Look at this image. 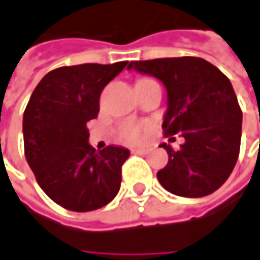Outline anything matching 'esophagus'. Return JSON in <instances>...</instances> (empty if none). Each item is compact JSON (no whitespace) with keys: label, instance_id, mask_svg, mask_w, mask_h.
<instances>
[{"label":"esophagus","instance_id":"obj_1","mask_svg":"<svg viewBox=\"0 0 260 260\" xmlns=\"http://www.w3.org/2000/svg\"><path fill=\"white\" fill-rule=\"evenodd\" d=\"M132 153L143 154V156H146V154L149 153V150H147V149H135V150H132Z\"/></svg>","mask_w":260,"mask_h":260}]
</instances>
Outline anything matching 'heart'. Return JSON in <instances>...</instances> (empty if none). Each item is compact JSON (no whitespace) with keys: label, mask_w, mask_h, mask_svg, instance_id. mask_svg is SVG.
I'll list each match as a JSON object with an SVG mask.
<instances>
[{"label":"heart","mask_w":260,"mask_h":260,"mask_svg":"<svg viewBox=\"0 0 260 260\" xmlns=\"http://www.w3.org/2000/svg\"><path fill=\"white\" fill-rule=\"evenodd\" d=\"M147 131V125L144 123H135V122H128L122 125L120 128V138L129 144H137L144 140Z\"/></svg>","instance_id":"heart-1"}]
</instances>
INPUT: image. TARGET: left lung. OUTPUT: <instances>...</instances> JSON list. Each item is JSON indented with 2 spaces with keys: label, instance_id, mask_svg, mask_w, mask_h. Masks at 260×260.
Wrapping results in <instances>:
<instances>
[{
  "label": "left lung",
  "instance_id": "obj_1",
  "mask_svg": "<svg viewBox=\"0 0 260 260\" xmlns=\"http://www.w3.org/2000/svg\"><path fill=\"white\" fill-rule=\"evenodd\" d=\"M128 70L165 86L162 128L167 135L180 132L184 138L178 150L160 144L168 164L157 171L159 183L184 198L217 190L231 176L241 143L243 113L229 79L213 63L193 56L131 60Z\"/></svg>",
  "mask_w": 260,
  "mask_h": 260
}]
</instances>
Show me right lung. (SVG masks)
Listing matches in <instances>:
<instances>
[{"mask_svg": "<svg viewBox=\"0 0 260 260\" xmlns=\"http://www.w3.org/2000/svg\"><path fill=\"white\" fill-rule=\"evenodd\" d=\"M82 63L60 67L37 84L23 113L28 165L44 193L71 211H92L114 200L129 150L89 144L86 122L100 111V95L125 67Z\"/></svg>", "mask_w": 260, "mask_h": 260, "instance_id": "1", "label": "right lung"}]
</instances>
